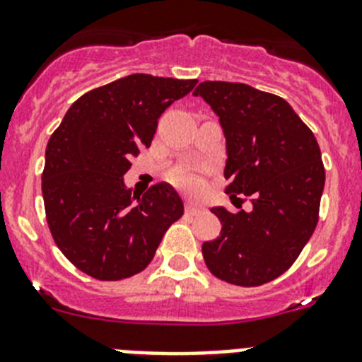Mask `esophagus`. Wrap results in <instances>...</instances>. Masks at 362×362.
I'll return each instance as SVG.
<instances>
[{"label": "esophagus", "mask_w": 362, "mask_h": 362, "mask_svg": "<svg viewBox=\"0 0 362 362\" xmlns=\"http://www.w3.org/2000/svg\"><path fill=\"white\" fill-rule=\"evenodd\" d=\"M204 211V207H200V205L193 204V202H185V213L187 214H198Z\"/></svg>", "instance_id": "34e87169"}]
</instances>
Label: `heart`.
<instances>
[{
  "label": "heart",
  "mask_w": 362,
  "mask_h": 362,
  "mask_svg": "<svg viewBox=\"0 0 362 362\" xmlns=\"http://www.w3.org/2000/svg\"><path fill=\"white\" fill-rule=\"evenodd\" d=\"M175 180H177V184L180 185V187L187 189V191H197L198 187H200V178L197 177V173H193V171H180V173L175 177Z\"/></svg>",
  "instance_id": "heart-1"
}]
</instances>
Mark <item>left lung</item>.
<instances>
[{"instance_id": "1", "label": "left lung", "mask_w": 362, "mask_h": 362, "mask_svg": "<svg viewBox=\"0 0 362 362\" xmlns=\"http://www.w3.org/2000/svg\"><path fill=\"white\" fill-rule=\"evenodd\" d=\"M226 136L227 193L247 194L252 209L213 207L220 236L202 245L207 269L233 285L258 286L281 276L317 226L325 168L314 133L285 99L242 83L197 86Z\"/></svg>"}]
</instances>
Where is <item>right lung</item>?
Returning a JSON list of instances; mask_svg holds the SVG:
<instances>
[{"label": "right lung", "mask_w": 362, "mask_h": 362, "mask_svg": "<svg viewBox=\"0 0 362 362\" xmlns=\"http://www.w3.org/2000/svg\"><path fill=\"white\" fill-rule=\"evenodd\" d=\"M197 79L133 74L71 104L45 153L43 200L61 252L95 279L144 270L168 227L184 214L169 184L135 194L124 184L132 157L148 148L158 119Z\"/></svg>", "instance_id": "1"}]
</instances>
